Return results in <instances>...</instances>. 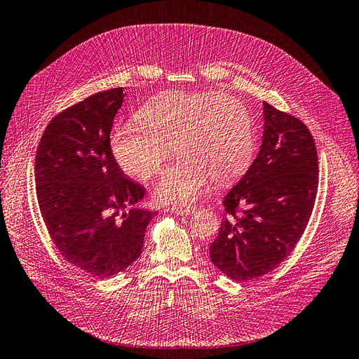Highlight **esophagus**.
<instances>
[{"instance_id": "34e87169", "label": "esophagus", "mask_w": 359, "mask_h": 359, "mask_svg": "<svg viewBox=\"0 0 359 359\" xmlns=\"http://www.w3.org/2000/svg\"><path fill=\"white\" fill-rule=\"evenodd\" d=\"M170 211L177 214V215H189V214L195 212V208L194 207H171Z\"/></svg>"}]
</instances>
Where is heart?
<instances>
[{"instance_id":"heart-1","label":"heart","mask_w":359,"mask_h":359,"mask_svg":"<svg viewBox=\"0 0 359 359\" xmlns=\"http://www.w3.org/2000/svg\"><path fill=\"white\" fill-rule=\"evenodd\" d=\"M137 118L117 124L111 149L124 173L148 180L175 145L180 158L155 184V198L164 204H192L211 177L230 182L252 161V117L239 100L224 93L168 92L148 101Z\"/></svg>"}]
</instances>
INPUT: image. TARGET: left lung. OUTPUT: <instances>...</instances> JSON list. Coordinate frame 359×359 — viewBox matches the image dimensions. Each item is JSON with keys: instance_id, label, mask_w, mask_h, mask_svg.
I'll list each match as a JSON object with an SVG mask.
<instances>
[{"instance_id": "left-lung-1", "label": "left lung", "mask_w": 359, "mask_h": 359, "mask_svg": "<svg viewBox=\"0 0 359 359\" xmlns=\"http://www.w3.org/2000/svg\"><path fill=\"white\" fill-rule=\"evenodd\" d=\"M264 132L257 158L224 196L214 266L235 282L276 269L301 239L314 208L318 157L314 139L296 117L262 102ZM238 206L243 211L236 214Z\"/></svg>"}]
</instances>
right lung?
Returning <instances> with one entry per match:
<instances>
[{"label":"right lung","instance_id":"obj_1","mask_svg":"<svg viewBox=\"0 0 359 359\" xmlns=\"http://www.w3.org/2000/svg\"><path fill=\"white\" fill-rule=\"evenodd\" d=\"M123 98V88H114L55 116L35 160L38 204L53 242L73 266L98 278L141 257L155 214L136 207L144 186L126 177L111 151Z\"/></svg>","mask_w":359,"mask_h":359}]
</instances>
